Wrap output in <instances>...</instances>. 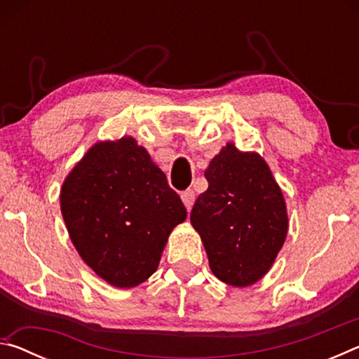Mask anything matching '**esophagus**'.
<instances>
[{"mask_svg":"<svg viewBox=\"0 0 359 359\" xmlns=\"http://www.w3.org/2000/svg\"><path fill=\"white\" fill-rule=\"evenodd\" d=\"M180 198H182V201H184L185 208H187L188 210H190V209L193 208V203H194V191H193V190H190V188H188V190L182 191Z\"/></svg>","mask_w":359,"mask_h":359,"instance_id":"obj_1","label":"esophagus"}]
</instances>
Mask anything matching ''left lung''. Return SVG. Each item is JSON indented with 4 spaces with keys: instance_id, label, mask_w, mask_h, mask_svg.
Segmentation results:
<instances>
[{
    "instance_id": "8db88e82",
    "label": "left lung",
    "mask_w": 359,
    "mask_h": 359,
    "mask_svg": "<svg viewBox=\"0 0 359 359\" xmlns=\"http://www.w3.org/2000/svg\"><path fill=\"white\" fill-rule=\"evenodd\" d=\"M208 190L191 209L210 271L233 287L258 282L287 238L288 215L280 187L255 151L228 142L205 169Z\"/></svg>"
}]
</instances>
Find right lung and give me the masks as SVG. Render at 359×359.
I'll return each mask as SVG.
<instances>
[{"label":"right lung","mask_w":359,"mask_h":359,"mask_svg":"<svg viewBox=\"0 0 359 359\" xmlns=\"http://www.w3.org/2000/svg\"><path fill=\"white\" fill-rule=\"evenodd\" d=\"M63 220L81 258L117 288L147 280L187 218L165 172L135 139L95 144L66 177Z\"/></svg>","instance_id":"right-lung-1"}]
</instances>
